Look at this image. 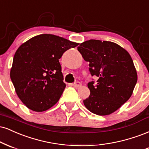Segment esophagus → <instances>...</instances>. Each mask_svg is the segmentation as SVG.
Wrapping results in <instances>:
<instances>
[{
	"label": "esophagus",
	"instance_id": "obj_1",
	"mask_svg": "<svg viewBox=\"0 0 149 149\" xmlns=\"http://www.w3.org/2000/svg\"><path fill=\"white\" fill-rule=\"evenodd\" d=\"M72 86L74 87H76V88H79V87H80L81 86V83H80L79 81H77V82H74V84H71Z\"/></svg>",
	"mask_w": 149,
	"mask_h": 149
}]
</instances>
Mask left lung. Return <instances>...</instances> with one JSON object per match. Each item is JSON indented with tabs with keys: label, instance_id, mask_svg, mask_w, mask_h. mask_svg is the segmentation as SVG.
Masks as SVG:
<instances>
[{
	"label": "left lung",
	"instance_id": "8db88e82",
	"mask_svg": "<svg viewBox=\"0 0 149 149\" xmlns=\"http://www.w3.org/2000/svg\"><path fill=\"white\" fill-rule=\"evenodd\" d=\"M77 49L89 62V71L97 77V84L89 82L90 95L84 100L91 112L106 116L119 109L132 95L137 81L133 61L128 52L117 44L90 40Z\"/></svg>",
	"mask_w": 149,
	"mask_h": 149
}]
</instances>
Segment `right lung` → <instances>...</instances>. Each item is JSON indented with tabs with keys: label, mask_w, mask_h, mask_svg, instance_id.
I'll return each instance as SVG.
<instances>
[{
	"label": "right lung",
	"mask_w": 149,
	"mask_h": 149,
	"mask_svg": "<svg viewBox=\"0 0 149 149\" xmlns=\"http://www.w3.org/2000/svg\"><path fill=\"white\" fill-rule=\"evenodd\" d=\"M79 43L51 34L33 37L14 56L10 78L21 101L33 111H46L60 99L66 85L59 59Z\"/></svg>",
	"instance_id": "obj_1"
}]
</instances>
